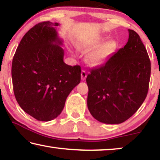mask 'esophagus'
<instances>
[{"instance_id":"esophagus-1","label":"esophagus","mask_w":160,"mask_h":160,"mask_svg":"<svg viewBox=\"0 0 160 160\" xmlns=\"http://www.w3.org/2000/svg\"><path fill=\"white\" fill-rule=\"evenodd\" d=\"M87 76V72L86 71H84V70H82V73H81V77H82V80H85L86 79Z\"/></svg>"}]
</instances>
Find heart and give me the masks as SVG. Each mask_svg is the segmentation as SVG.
I'll use <instances>...</instances> for the list:
<instances>
[{
    "label": "heart",
    "mask_w": 160,
    "mask_h": 160,
    "mask_svg": "<svg viewBox=\"0 0 160 160\" xmlns=\"http://www.w3.org/2000/svg\"><path fill=\"white\" fill-rule=\"evenodd\" d=\"M105 38L106 37L104 36H98L89 40L77 42L78 48L83 51H89L94 49L86 56L87 62L90 66L95 67L101 65L115 51L117 42L113 39H111L102 44Z\"/></svg>",
    "instance_id": "b5f03b06"
}]
</instances>
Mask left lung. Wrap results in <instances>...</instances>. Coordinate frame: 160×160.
<instances>
[{"label":"left lung","mask_w":160,"mask_h":160,"mask_svg":"<svg viewBox=\"0 0 160 160\" xmlns=\"http://www.w3.org/2000/svg\"><path fill=\"white\" fill-rule=\"evenodd\" d=\"M127 44L87 77V106L92 116L105 124H120L132 117L148 90L151 62L136 32L128 30Z\"/></svg>","instance_id":"8db88e82"}]
</instances>
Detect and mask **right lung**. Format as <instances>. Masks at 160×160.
<instances>
[{"instance_id": "obj_1", "label": "right lung", "mask_w": 160, "mask_h": 160, "mask_svg": "<svg viewBox=\"0 0 160 160\" xmlns=\"http://www.w3.org/2000/svg\"><path fill=\"white\" fill-rule=\"evenodd\" d=\"M58 22H43L26 32L12 65L13 89L23 111L38 121L55 119L70 92L81 81V67L63 61Z\"/></svg>"}]
</instances>
